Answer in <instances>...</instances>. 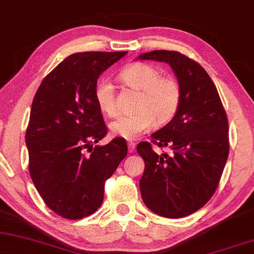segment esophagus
<instances>
[{
  "label": "esophagus",
  "instance_id": "obj_1",
  "mask_svg": "<svg viewBox=\"0 0 254 254\" xmlns=\"http://www.w3.org/2000/svg\"><path fill=\"white\" fill-rule=\"evenodd\" d=\"M128 151H129L130 153L135 151V144H134V142H132V141L128 142Z\"/></svg>",
  "mask_w": 254,
  "mask_h": 254
}]
</instances>
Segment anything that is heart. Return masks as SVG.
Wrapping results in <instances>:
<instances>
[{
	"mask_svg": "<svg viewBox=\"0 0 254 254\" xmlns=\"http://www.w3.org/2000/svg\"><path fill=\"white\" fill-rule=\"evenodd\" d=\"M125 85L139 91L135 113L120 115L109 124L110 133L125 140H135L154 125H165L176 115L182 102V86L172 77H162L160 71L146 63H132L119 73ZM94 98L103 114H116L114 86L107 78L100 79Z\"/></svg>",
	"mask_w": 254,
	"mask_h": 254,
	"instance_id": "obj_1",
	"label": "heart"
}]
</instances>
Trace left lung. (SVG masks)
I'll return each mask as SVG.
<instances>
[{
    "label": "left lung",
    "instance_id": "1",
    "mask_svg": "<svg viewBox=\"0 0 254 254\" xmlns=\"http://www.w3.org/2000/svg\"><path fill=\"white\" fill-rule=\"evenodd\" d=\"M168 63L182 86V102L168 125L140 142L145 162L140 191L146 207L170 219L188 216L211 198L228 158V120L213 80L198 63L176 51H152L138 57Z\"/></svg>",
    "mask_w": 254,
    "mask_h": 254
}]
</instances>
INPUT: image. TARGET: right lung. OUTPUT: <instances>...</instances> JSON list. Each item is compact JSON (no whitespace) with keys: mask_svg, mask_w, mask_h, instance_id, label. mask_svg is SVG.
<instances>
[{"mask_svg":"<svg viewBox=\"0 0 254 254\" xmlns=\"http://www.w3.org/2000/svg\"><path fill=\"white\" fill-rule=\"evenodd\" d=\"M127 52H78L45 77L32 103L26 144L29 174L47 207L68 220L91 215L104 183L127 156L125 139L107 134L94 98L100 74Z\"/></svg>","mask_w":254,"mask_h":254,"instance_id":"obj_1","label":"right lung"}]
</instances>
